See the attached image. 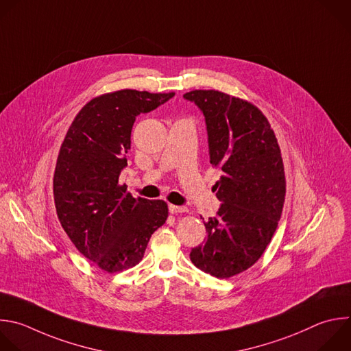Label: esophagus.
<instances>
[{"mask_svg": "<svg viewBox=\"0 0 351 351\" xmlns=\"http://www.w3.org/2000/svg\"><path fill=\"white\" fill-rule=\"evenodd\" d=\"M168 209L171 213L173 215H178V213H183V212H187V208L186 206H178V205H168Z\"/></svg>", "mask_w": 351, "mask_h": 351, "instance_id": "1", "label": "esophagus"}]
</instances>
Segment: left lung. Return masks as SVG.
I'll return each instance as SVG.
<instances>
[{
    "label": "left lung",
    "mask_w": 351,
    "mask_h": 351,
    "mask_svg": "<svg viewBox=\"0 0 351 351\" xmlns=\"http://www.w3.org/2000/svg\"><path fill=\"white\" fill-rule=\"evenodd\" d=\"M204 114L209 161L220 178L213 186L221 202L204 221L206 240L191 250L195 267L216 277L240 274L269 245L285 199V173L274 131L252 103L219 90L183 95Z\"/></svg>",
    "instance_id": "1"
}]
</instances>
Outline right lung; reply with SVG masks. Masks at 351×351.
Wrapping results in <instances>:
<instances>
[{"instance_id":"add662e5","label":"right lung","mask_w":351,"mask_h":351,"mask_svg":"<svg viewBox=\"0 0 351 351\" xmlns=\"http://www.w3.org/2000/svg\"><path fill=\"white\" fill-rule=\"evenodd\" d=\"M173 96L135 89L97 96L81 108L62 143L53 176L58 217L75 248L107 273L138 265L168 217L165 201L135 198L119 178L136 117Z\"/></svg>"}]
</instances>
